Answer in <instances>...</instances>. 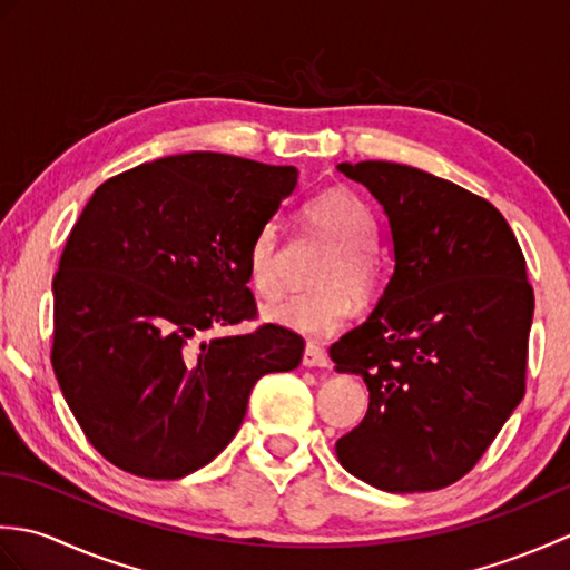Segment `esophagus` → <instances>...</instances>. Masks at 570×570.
<instances>
[{
  "instance_id": "1",
  "label": "esophagus",
  "mask_w": 570,
  "mask_h": 570,
  "mask_svg": "<svg viewBox=\"0 0 570 570\" xmlns=\"http://www.w3.org/2000/svg\"><path fill=\"white\" fill-rule=\"evenodd\" d=\"M331 360L328 353L323 347H318L316 343H308L304 350V367H328Z\"/></svg>"
}]
</instances>
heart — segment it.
<instances>
[{
    "mask_svg": "<svg viewBox=\"0 0 570 570\" xmlns=\"http://www.w3.org/2000/svg\"><path fill=\"white\" fill-rule=\"evenodd\" d=\"M306 223L333 242L313 292H298L272 301L262 316L298 335L323 337L341 331L355 311L357 296H370L380 282V259L374 254V220L365 203L345 188L325 190L304 208ZM247 278L259 296H274L278 278V227L264 223L247 247Z\"/></svg>",
    "mask_w": 570,
    "mask_h": 570,
    "instance_id": "b5f03b06",
    "label": "heart"
}]
</instances>
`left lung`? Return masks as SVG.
Wrapping results in <instances>:
<instances>
[{"label": "left lung", "mask_w": 570, "mask_h": 570, "mask_svg": "<svg viewBox=\"0 0 570 570\" xmlns=\"http://www.w3.org/2000/svg\"><path fill=\"white\" fill-rule=\"evenodd\" d=\"M377 200L394 272L370 318L331 347L370 406L335 443L384 492L460 480L524 396L534 292L502 213L451 180L392 161L337 164Z\"/></svg>", "instance_id": "1"}]
</instances>
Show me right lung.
<instances>
[{"mask_svg": "<svg viewBox=\"0 0 570 570\" xmlns=\"http://www.w3.org/2000/svg\"><path fill=\"white\" fill-rule=\"evenodd\" d=\"M294 166L193 151L92 193L53 276L51 362L72 416L131 475L178 480L223 453L252 386L292 372L304 341L252 321L247 247L296 188Z\"/></svg>", "mask_w": 570, "mask_h": 570, "instance_id": "1", "label": "right lung"}]
</instances>
